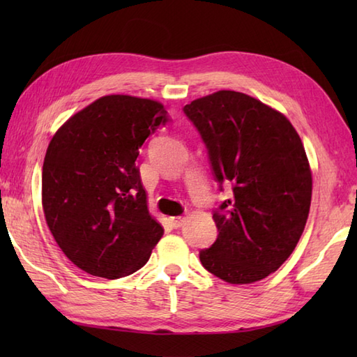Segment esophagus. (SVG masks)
<instances>
[{
    "label": "esophagus",
    "mask_w": 357,
    "mask_h": 357,
    "mask_svg": "<svg viewBox=\"0 0 357 357\" xmlns=\"http://www.w3.org/2000/svg\"><path fill=\"white\" fill-rule=\"evenodd\" d=\"M169 221L173 229H179V227L184 224V216H173V218H169Z\"/></svg>",
    "instance_id": "esophagus-1"
}]
</instances>
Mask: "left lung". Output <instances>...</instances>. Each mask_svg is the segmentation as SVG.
<instances>
[{"label": "left lung", "instance_id": "8db88e82", "mask_svg": "<svg viewBox=\"0 0 357 357\" xmlns=\"http://www.w3.org/2000/svg\"><path fill=\"white\" fill-rule=\"evenodd\" d=\"M206 144L218 183L231 187L213 219L219 231L199 259L211 275L250 284L276 271L298 245L312 202V172L282 113L233 90L183 109Z\"/></svg>", "mask_w": 357, "mask_h": 357}]
</instances>
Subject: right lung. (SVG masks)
Wrapping results in <instances>:
<instances>
[{
	"instance_id": "add662e5",
	"label": "right lung",
	"mask_w": 357,
	"mask_h": 357,
	"mask_svg": "<svg viewBox=\"0 0 357 357\" xmlns=\"http://www.w3.org/2000/svg\"><path fill=\"white\" fill-rule=\"evenodd\" d=\"M169 121L161 102L109 95L53 135L43 165L45 222L64 255L89 275H132L161 239L136 158Z\"/></svg>"
}]
</instances>
